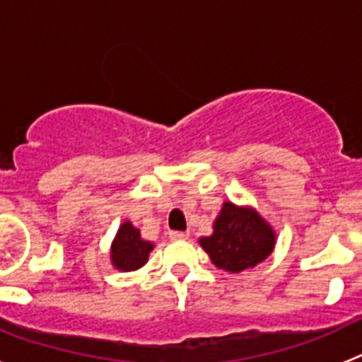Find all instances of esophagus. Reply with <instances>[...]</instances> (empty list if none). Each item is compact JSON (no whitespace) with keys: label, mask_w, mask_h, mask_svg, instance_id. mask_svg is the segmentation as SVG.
Here are the masks:
<instances>
[{"label":"esophagus","mask_w":362,"mask_h":362,"mask_svg":"<svg viewBox=\"0 0 362 362\" xmlns=\"http://www.w3.org/2000/svg\"><path fill=\"white\" fill-rule=\"evenodd\" d=\"M168 235H170L172 241H185V239H188V235H190V233L188 232H170Z\"/></svg>","instance_id":"obj_1"}]
</instances>
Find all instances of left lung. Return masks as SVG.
I'll return each mask as SVG.
<instances>
[{
  "instance_id": "left-lung-1",
  "label": "left lung",
  "mask_w": 362,
  "mask_h": 362,
  "mask_svg": "<svg viewBox=\"0 0 362 362\" xmlns=\"http://www.w3.org/2000/svg\"><path fill=\"white\" fill-rule=\"evenodd\" d=\"M276 230L250 204L225 201L214 219V232L199 245L219 270L239 274L257 267L276 248Z\"/></svg>"
}]
</instances>
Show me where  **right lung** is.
<instances>
[{
	"label": "right lung",
	"mask_w": 362,
	"mask_h": 362,
	"mask_svg": "<svg viewBox=\"0 0 362 362\" xmlns=\"http://www.w3.org/2000/svg\"><path fill=\"white\" fill-rule=\"evenodd\" d=\"M152 250L153 243L141 238V230L136 228L129 219L123 221L110 245L112 267L119 272L139 270L146 264Z\"/></svg>",
	"instance_id": "right-lung-1"
}]
</instances>
